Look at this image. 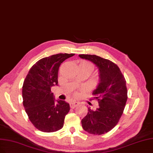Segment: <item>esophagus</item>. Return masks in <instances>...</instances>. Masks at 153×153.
<instances>
[{
  "mask_svg": "<svg viewBox=\"0 0 153 153\" xmlns=\"http://www.w3.org/2000/svg\"><path fill=\"white\" fill-rule=\"evenodd\" d=\"M70 107H71V108H75L76 106H78V105H79V103L77 102H76V101H75V102H71L70 103Z\"/></svg>",
  "mask_w": 153,
  "mask_h": 153,
  "instance_id": "1",
  "label": "esophagus"
}]
</instances>
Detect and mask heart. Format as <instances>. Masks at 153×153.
Returning a JSON list of instances; mask_svg holds the SVG:
<instances>
[{"label":"heart","instance_id":"obj_1","mask_svg":"<svg viewBox=\"0 0 153 153\" xmlns=\"http://www.w3.org/2000/svg\"><path fill=\"white\" fill-rule=\"evenodd\" d=\"M80 65H83V66L88 67V68H90L91 69V71H92L93 68H94V66H93L92 65H91L90 63H89V62H85V61H82V62H81L80 63Z\"/></svg>","mask_w":153,"mask_h":153}]
</instances>
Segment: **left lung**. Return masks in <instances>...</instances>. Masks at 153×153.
Returning a JSON list of instances; mask_svg holds the SVG:
<instances>
[{
  "instance_id": "8db88e82",
  "label": "left lung",
  "mask_w": 153,
  "mask_h": 153,
  "mask_svg": "<svg viewBox=\"0 0 153 153\" xmlns=\"http://www.w3.org/2000/svg\"><path fill=\"white\" fill-rule=\"evenodd\" d=\"M79 57L90 61L97 67L99 83L93 91L99 107L82 120L83 129L94 135L108 132L118 123L127 100L126 81L119 67L111 61L97 55L80 54Z\"/></svg>"
}]
</instances>
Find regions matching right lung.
I'll list each match as a JSON object with an SVG mask.
<instances>
[{
  "mask_svg": "<svg viewBox=\"0 0 153 153\" xmlns=\"http://www.w3.org/2000/svg\"><path fill=\"white\" fill-rule=\"evenodd\" d=\"M74 55L59 53L39 59L30 68L24 82V107L30 121L41 131L55 132L63 127L70 105L65 100H56L51 88L58 85L60 65Z\"/></svg>",
  "mask_w": 153,
  "mask_h": 153,
  "instance_id": "right-lung-1",
  "label": "right lung"
}]
</instances>
